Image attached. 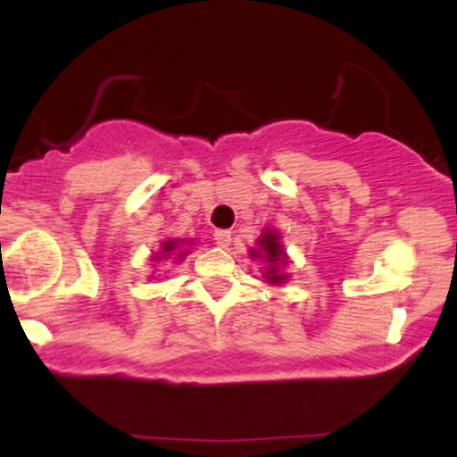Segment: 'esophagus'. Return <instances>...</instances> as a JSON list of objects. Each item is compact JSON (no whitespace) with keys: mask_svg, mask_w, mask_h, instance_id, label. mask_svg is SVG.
Wrapping results in <instances>:
<instances>
[{"mask_svg":"<svg viewBox=\"0 0 457 457\" xmlns=\"http://www.w3.org/2000/svg\"><path fill=\"white\" fill-rule=\"evenodd\" d=\"M214 240H217V245L219 246H229V243H232V234L228 232V229H217V232H214Z\"/></svg>","mask_w":457,"mask_h":457,"instance_id":"esophagus-1","label":"esophagus"}]
</instances>
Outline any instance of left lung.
<instances>
[{
	"instance_id": "8db88e82",
	"label": "left lung",
	"mask_w": 457,
	"mask_h": 457,
	"mask_svg": "<svg viewBox=\"0 0 457 457\" xmlns=\"http://www.w3.org/2000/svg\"><path fill=\"white\" fill-rule=\"evenodd\" d=\"M255 245L258 246L249 249V255L251 260H260L264 264V270H262L264 281L269 286H283V283L290 279V272H287L290 258H287L286 249L281 245V234L272 228L262 229Z\"/></svg>"
}]
</instances>
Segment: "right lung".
<instances>
[{
  "label": "right lung",
  "instance_id": "obj_1",
  "mask_svg": "<svg viewBox=\"0 0 457 457\" xmlns=\"http://www.w3.org/2000/svg\"><path fill=\"white\" fill-rule=\"evenodd\" d=\"M195 243V240H180V238H170V240H162L159 251H156L154 255H152V262H161V260H176V262H182L188 255V251H191V245ZM188 245L189 249L187 250L186 246Z\"/></svg>",
  "mask_w": 457,
  "mask_h": 457
}]
</instances>
